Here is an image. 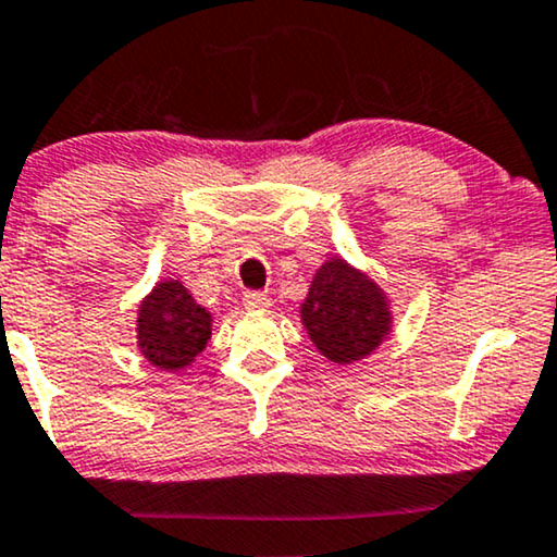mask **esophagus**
<instances>
[{
    "mask_svg": "<svg viewBox=\"0 0 557 557\" xmlns=\"http://www.w3.org/2000/svg\"><path fill=\"white\" fill-rule=\"evenodd\" d=\"M244 306L251 311H267L272 306V298L262 290H246L244 293Z\"/></svg>",
    "mask_w": 557,
    "mask_h": 557,
    "instance_id": "34e87169",
    "label": "esophagus"
}]
</instances>
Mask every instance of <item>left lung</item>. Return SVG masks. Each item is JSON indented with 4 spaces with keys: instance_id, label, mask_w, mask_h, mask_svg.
Listing matches in <instances>:
<instances>
[{
    "instance_id": "1",
    "label": "left lung",
    "mask_w": 557,
    "mask_h": 557,
    "mask_svg": "<svg viewBox=\"0 0 557 557\" xmlns=\"http://www.w3.org/2000/svg\"><path fill=\"white\" fill-rule=\"evenodd\" d=\"M300 321L326 360L351 364L388 339L393 315L380 285L334 257L315 270L300 302Z\"/></svg>"
}]
</instances>
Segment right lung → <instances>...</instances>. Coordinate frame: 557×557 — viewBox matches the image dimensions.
<instances>
[{
  "label": "right lung",
  "instance_id": "add662e5",
  "mask_svg": "<svg viewBox=\"0 0 557 557\" xmlns=\"http://www.w3.org/2000/svg\"><path fill=\"white\" fill-rule=\"evenodd\" d=\"M213 315L177 280H161L138 306V349L157 368L193 364L210 339Z\"/></svg>",
  "mask_w": 557,
  "mask_h": 557
}]
</instances>
